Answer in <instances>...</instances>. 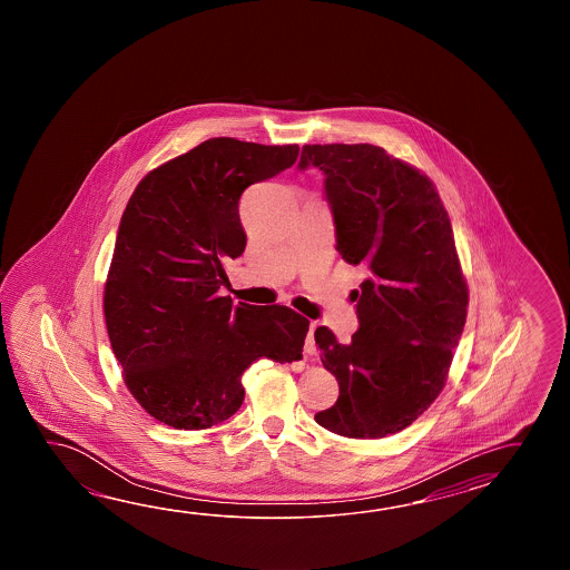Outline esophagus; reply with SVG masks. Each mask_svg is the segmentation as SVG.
I'll list each match as a JSON object with an SVG mask.
<instances>
[{
    "mask_svg": "<svg viewBox=\"0 0 570 570\" xmlns=\"http://www.w3.org/2000/svg\"><path fill=\"white\" fill-rule=\"evenodd\" d=\"M314 332L315 326L312 324L309 332H307V338H305V354H315V351H317V348H315Z\"/></svg>",
    "mask_w": 570,
    "mask_h": 570,
    "instance_id": "obj_1",
    "label": "esophagus"
}]
</instances>
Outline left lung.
I'll use <instances>...</instances> for the list:
<instances>
[{
  "mask_svg": "<svg viewBox=\"0 0 570 570\" xmlns=\"http://www.w3.org/2000/svg\"><path fill=\"white\" fill-rule=\"evenodd\" d=\"M326 175L336 250L361 265V327L340 344L315 330L338 401L315 422L346 438H385L415 422L444 389L466 322L469 287L449 212L424 173L373 145H305L299 169Z\"/></svg>",
  "mask_w": 570,
  "mask_h": 570,
  "instance_id": "left-lung-1",
  "label": "left lung"
}]
</instances>
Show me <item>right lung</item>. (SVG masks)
I'll return each mask as SVG.
<instances>
[{"label": "right lung", "instance_id": "1", "mask_svg": "<svg viewBox=\"0 0 570 570\" xmlns=\"http://www.w3.org/2000/svg\"><path fill=\"white\" fill-rule=\"evenodd\" d=\"M299 146L209 138L150 170L124 209L104 314L134 400L160 424L206 430L240 410L258 358H302L309 322L285 305L222 297L246 246L244 189L297 160Z\"/></svg>", "mask_w": 570, "mask_h": 570}]
</instances>
